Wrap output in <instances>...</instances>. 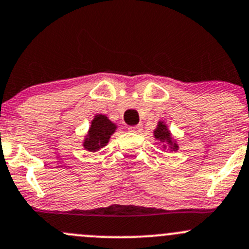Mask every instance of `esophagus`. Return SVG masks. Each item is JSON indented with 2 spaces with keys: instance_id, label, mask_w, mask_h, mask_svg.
<instances>
[{
  "instance_id": "obj_1",
  "label": "esophagus",
  "mask_w": 249,
  "mask_h": 249,
  "mask_svg": "<svg viewBox=\"0 0 249 249\" xmlns=\"http://www.w3.org/2000/svg\"><path fill=\"white\" fill-rule=\"evenodd\" d=\"M142 130H143L142 124L135 125V126H130V127H129V131H130V132H134V134H140V132L142 131Z\"/></svg>"
}]
</instances>
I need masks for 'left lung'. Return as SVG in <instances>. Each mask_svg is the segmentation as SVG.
<instances>
[{
	"mask_svg": "<svg viewBox=\"0 0 249 249\" xmlns=\"http://www.w3.org/2000/svg\"><path fill=\"white\" fill-rule=\"evenodd\" d=\"M154 139L160 141L162 143L164 149H169L170 152H177L178 143L177 141L173 139L171 131L169 130V126L165 124L164 120L158 122L157 127L154 129Z\"/></svg>",
	"mask_w": 249,
	"mask_h": 249,
	"instance_id": "8db88e82",
	"label": "left lung"
}]
</instances>
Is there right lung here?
<instances>
[{"instance_id": "1", "label": "right lung", "mask_w": 249, "mask_h": 249, "mask_svg": "<svg viewBox=\"0 0 249 249\" xmlns=\"http://www.w3.org/2000/svg\"><path fill=\"white\" fill-rule=\"evenodd\" d=\"M117 124L110 122L105 114H96L91 120L88 134L83 140V147L89 152H97L109 142L110 136L117 130Z\"/></svg>"}]
</instances>
